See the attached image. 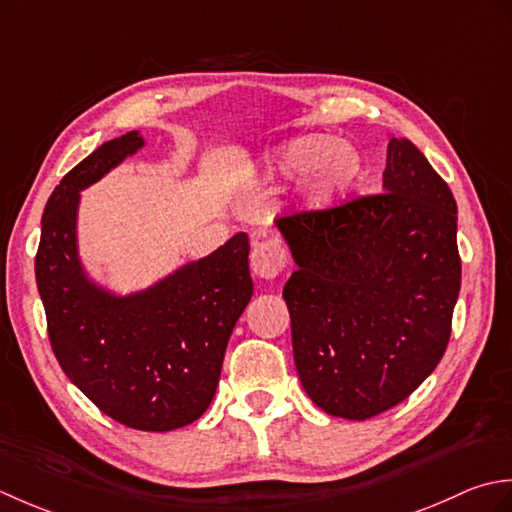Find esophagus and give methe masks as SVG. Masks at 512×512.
<instances>
[{
	"mask_svg": "<svg viewBox=\"0 0 512 512\" xmlns=\"http://www.w3.org/2000/svg\"><path fill=\"white\" fill-rule=\"evenodd\" d=\"M287 265V254L285 247L280 245L274 238H267V241H260L252 249V271L263 280H274Z\"/></svg>",
	"mask_w": 512,
	"mask_h": 512,
	"instance_id": "obj_1",
	"label": "esophagus"
}]
</instances>
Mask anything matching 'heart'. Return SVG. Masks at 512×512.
<instances>
[{"label":"heart","instance_id":"obj_1","mask_svg":"<svg viewBox=\"0 0 512 512\" xmlns=\"http://www.w3.org/2000/svg\"><path fill=\"white\" fill-rule=\"evenodd\" d=\"M364 170L360 152L349 141L322 134H302L276 145L254 168V181L300 176V201L309 210H322L358 185Z\"/></svg>","mask_w":512,"mask_h":512}]
</instances>
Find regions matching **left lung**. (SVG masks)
<instances>
[{
    "instance_id": "8db88e82",
    "label": "left lung",
    "mask_w": 512,
    "mask_h": 512,
    "mask_svg": "<svg viewBox=\"0 0 512 512\" xmlns=\"http://www.w3.org/2000/svg\"><path fill=\"white\" fill-rule=\"evenodd\" d=\"M296 271L283 289L302 389L369 420L442 360L460 294L457 205L426 156L389 134L380 194L276 221Z\"/></svg>"
}]
</instances>
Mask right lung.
Returning a JSON list of instances; mask_svg holds the SVG:
<instances>
[{"label": "right lung", "mask_w": 512, "mask_h": 512, "mask_svg": "<svg viewBox=\"0 0 512 512\" xmlns=\"http://www.w3.org/2000/svg\"><path fill=\"white\" fill-rule=\"evenodd\" d=\"M145 148L139 130L75 165L41 216L35 276L52 351L70 382L130 429L165 433L198 420L221 378L229 336L249 305V238L119 291L92 274L79 249L81 192Z\"/></svg>", "instance_id": "obj_1"}]
</instances>
